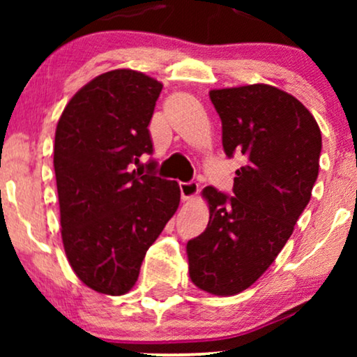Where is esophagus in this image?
Returning <instances> with one entry per match:
<instances>
[{
    "instance_id": "esophagus-1",
    "label": "esophagus",
    "mask_w": 357,
    "mask_h": 357,
    "mask_svg": "<svg viewBox=\"0 0 357 357\" xmlns=\"http://www.w3.org/2000/svg\"><path fill=\"white\" fill-rule=\"evenodd\" d=\"M198 183L195 180H190V182H180V193H182V199H192L195 195L198 193Z\"/></svg>"
}]
</instances>
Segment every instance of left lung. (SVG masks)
I'll return each instance as SVG.
<instances>
[{
    "mask_svg": "<svg viewBox=\"0 0 357 357\" xmlns=\"http://www.w3.org/2000/svg\"><path fill=\"white\" fill-rule=\"evenodd\" d=\"M227 158L243 154L234 197L203 190L206 231L187 243L193 284L234 296L265 273L291 237L319 177L321 133L294 96L268 84L209 92Z\"/></svg>",
    "mask_w": 357,
    "mask_h": 357,
    "instance_id": "8db88e82",
    "label": "left lung"
}]
</instances>
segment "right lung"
I'll list each match as a JSON object with an SVG mask.
<instances>
[{"label":"right lung","instance_id":"1","mask_svg":"<svg viewBox=\"0 0 357 357\" xmlns=\"http://www.w3.org/2000/svg\"><path fill=\"white\" fill-rule=\"evenodd\" d=\"M162 84L114 70L73 96L58 120L53 149L61 238L76 276L102 294L135 286L141 263L177 211L175 180L136 172L153 154L148 130Z\"/></svg>","mask_w":357,"mask_h":357}]
</instances>
